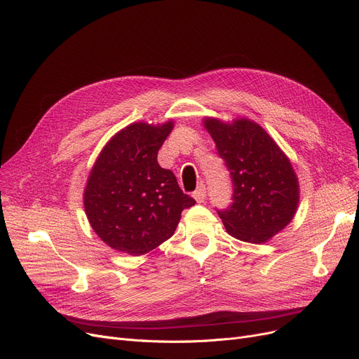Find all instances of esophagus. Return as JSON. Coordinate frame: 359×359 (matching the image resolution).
<instances>
[{"label":"esophagus","instance_id":"esophagus-1","mask_svg":"<svg viewBox=\"0 0 359 359\" xmlns=\"http://www.w3.org/2000/svg\"><path fill=\"white\" fill-rule=\"evenodd\" d=\"M194 198L196 199V202H204L207 198V188L204 184L198 186V189L194 192Z\"/></svg>","mask_w":359,"mask_h":359}]
</instances>
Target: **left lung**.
<instances>
[{"label":"left lung","instance_id":"left-lung-1","mask_svg":"<svg viewBox=\"0 0 359 359\" xmlns=\"http://www.w3.org/2000/svg\"><path fill=\"white\" fill-rule=\"evenodd\" d=\"M204 126L233 183L230 207L217 211L226 230L243 242H267L292 222L298 208L299 184L289 158L248 118L224 123L208 117Z\"/></svg>","mask_w":359,"mask_h":359}]
</instances>
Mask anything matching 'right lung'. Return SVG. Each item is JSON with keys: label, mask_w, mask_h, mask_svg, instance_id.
<instances>
[{"label": "right lung", "mask_w": 359, "mask_h": 359, "mask_svg": "<svg viewBox=\"0 0 359 359\" xmlns=\"http://www.w3.org/2000/svg\"><path fill=\"white\" fill-rule=\"evenodd\" d=\"M171 129L173 121L129 124L108 141L90 170L83 194L88 220L118 252L152 251L173 236L182 211L195 205L173 171L157 161Z\"/></svg>", "instance_id": "right-lung-1"}]
</instances>
